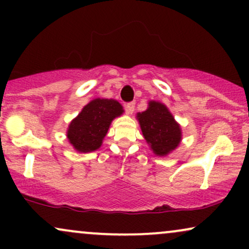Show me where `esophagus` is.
Masks as SVG:
<instances>
[{"label": "esophagus", "instance_id": "34e87169", "mask_svg": "<svg viewBox=\"0 0 249 249\" xmlns=\"http://www.w3.org/2000/svg\"><path fill=\"white\" fill-rule=\"evenodd\" d=\"M134 105H136V103H134V102L126 103V104L124 105L125 110H126V112L128 113V115H132V113H133V111H134Z\"/></svg>", "mask_w": 249, "mask_h": 249}]
</instances>
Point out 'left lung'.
<instances>
[{"label": "left lung", "mask_w": 249, "mask_h": 249, "mask_svg": "<svg viewBox=\"0 0 249 249\" xmlns=\"http://www.w3.org/2000/svg\"><path fill=\"white\" fill-rule=\"evenodd\" d=\"M137 119L154 154L164 157L178 147L181 142V128L166 105L150 101L147 110L139 112Z\"/></svg>", "instance_id": "1"}]
</instances>
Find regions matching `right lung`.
Instances as JSON below:
<instances>
[{
  "mask_svg": "<svg viewBox=\"0 0 249 249\" xmlns=\"http://www.w3.org/2000/svg\"><path fill=\"white\" fill-rule=\"evenodd\" d=\"M123 112V107L115 99H93L70 123L67 132L68 141L81 153L98 150L111 122Z\"/></svg>",
  "mask_w": 249,
  "mask_h": 249,
  "instance_id": "add662e5",
  "label": "right lung"
}]
</instances>
